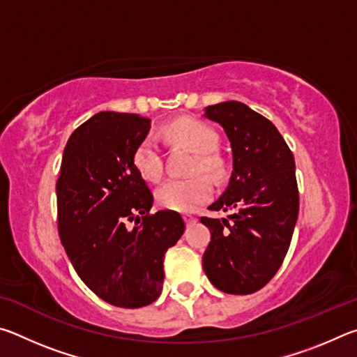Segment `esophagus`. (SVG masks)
I'll use <instances>...</instances> for the list:
<instances>
[{
  "mask_svg": "<svg viewBox=\"0 0 357 357\" xmlns=\"http://www.w3.org/2000/svg\"><path fill=\"white\" fill-rule=\"evenodd\" d=\"M184 222L187 223V225H192V223L197 222V217L195 215H190V214H185L184 215Z\"/></svg>",
  "mask_w": 357,
  "mask_h": 357,
  "instance_id": "obj_1",
  "label": "esophagus"
}]
</instances>
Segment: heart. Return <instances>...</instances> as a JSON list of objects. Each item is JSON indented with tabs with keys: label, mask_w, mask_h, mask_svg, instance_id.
Returning <instances> with one entry per match:
<instances>
[{
	"label": "heart",
	"mask_w": 357,
	"mask_h": 357,
	"mask_svg": "<svg viewBox=\"0 0 357 357\" xmlns=\"http://www.w3.org/2000/svg\"><path fill=\"white\" fill-rule=\"evenodd\" d=\"M167 130L174 140L187 144L198 153L195 170H204L213 174L220 172V160L213 154L219 140H217L215 132L206 124L195 119H178L168 126ZM134 165L144 179H160L164 173V164H162L159 142L154 135L144 137L138 144L134 154ZM211 192H213V187L209 179L203 174H197L190 178L167 179L157 189L155 198L162 208L176 211V213H190L208 200Z\"/></svg>",
	"instance_id": "1"
}]
</instances>
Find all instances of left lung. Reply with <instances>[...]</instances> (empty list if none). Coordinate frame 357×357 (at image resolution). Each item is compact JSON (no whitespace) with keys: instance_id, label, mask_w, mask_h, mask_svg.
Returning a JSON list of instances; mask_svg holds the SVG:
<instances>
[{"instance_id":"8db88e82","label":"left lung","mask_w":357,"mask_h":357,"mask_svg":"<svg viewBox=\"0 0 357 357\" xmlns=\"http://www.w3.org/2000/svg\"><path fill=\"white\" fill-rule=\"evenodd\" d=\"M229 140L233 172L211 211H233L227 219L202 217L211 231L203 255L209 282L228 294H250L279 271L299 213L293 153L275 126L243 102L204 108Z\"/></svg>"}]
</instances>
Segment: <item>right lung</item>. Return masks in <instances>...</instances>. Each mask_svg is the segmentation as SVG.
I'll return each instance as SVG.
<instances>
[{"label":"right lung","mask_w":357,"mask_h":357,"mask_svg":"<svg viewBox=\"0 0 357 357\" xmlns=\"http://www.w3.org/2000/svg\"><path fill=\"white\" fill-rule=\"evenodd\" d=\"M149 129L140 114L96 113L68 140L56 183L59 238L72 266L91 291L123 309L159 298L165 252L185 229L174 211L149 214L154 197L134 165Z\"/></svg>","instance_id":"1"}]
</instances>
